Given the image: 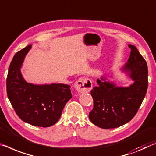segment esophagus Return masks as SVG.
<instances>
[{"label": "esophagus", "instance_id": "34e87169", "mask_svg": "<svg viewBox=\"0 0 156 156\" xmlns=\"http://www.w3.org/2000/svg\"><path fill=\"white\" fill-rule=\"evenodd\" d=\"M75 88L78 92H90L92 88V83L89 78H80L76 81Z\"/></svg>", "mask_w": 156, "mask_h": 156}]
</instances>
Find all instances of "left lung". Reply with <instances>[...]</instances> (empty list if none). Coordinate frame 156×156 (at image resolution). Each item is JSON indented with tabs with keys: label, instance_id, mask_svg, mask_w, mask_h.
<instances>
[{
	"label": "left lung",
	"instance_id": "8db88e82",
	"mask_svg": "<svg viewBox=\"0 0 156 156\" xmlns=\"http://www.w3.org/2000/svg\"><path fill=\"white\" fill-rule=\"evenodd\" d=\"M128 62L122 70L134 81L129 87H117L106 81L105 77L97 79V87L91 91L94 108L89 118L97 126L109 129L121 126L135 117L145 97L148 88V67L144 58L133 45Z\"/></svg>",
	"mask_w": 156,
	"mask_h": 156
}]
</instances>
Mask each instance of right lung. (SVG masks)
<instances>
[{
  "mask_svg": "<svg viewBox=\"0 0 156 156\" xmlns=\"http://www.w3.org/2000/svg\"><path fill=\"white\" fill-rule=\"evenodd\" d=\"M30 48L31 45L25 47L12 59L6 81L7 96L22 121L35 126L49 127L59 120L66 103L72 97L71 86L27 83L20 69Z\"/></svg>",
  "mask_w": 156,
  "mask_h": 156,
  "instance_id": "add662e5",
  "label": "right lung"
}]
</instances>
